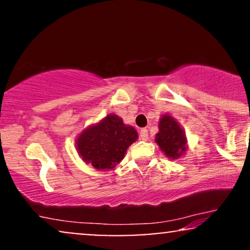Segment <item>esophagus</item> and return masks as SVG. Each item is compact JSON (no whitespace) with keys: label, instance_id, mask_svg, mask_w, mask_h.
I'll return each mask as SVG.
<instances>
[{"label":"esophagus","instance_id":"1","mask_svg":"<svg viewBox=\"0 0 250 250\" xmlns=\"http://www.w3.org/2000/svg\"><path fill=\"white\" fill-rule=\"evenodd\" d=\"M140 139H141L142 141H147L148 140V130L146 128L140 130Z\"/></svg>","mask_w":250,"mask_h":250}]
</instances>
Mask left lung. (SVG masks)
I'll return each mask as SVG.
<instances>
[{
  "instance_id": "8db88e82",
  "label": "left lung",
  "mask_w": 250,
  "mask_h": 250,
  "mask_svg": "<svg viewBox=\"0 0 250 250\" xmlns=\"http://www.w3.org/2000/svg\"><path fill=\"white\" fill-rule=\"evenodd\" d=\"M155 142L168 159L177 160L187 151V136L180 123L165 114L159 121V133L155 136Z\"/></svg>"
}]
</instances>
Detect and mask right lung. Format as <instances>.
Listing matches in <instances>:
<instances>
[{"instance_id": "add662e5", "label": "right lung", "mask_w": 250, "mask_h": 250, "mask_svg": "<svg viewBox=\"0 0 250 250\" xmlns=\"http://www.w3.org/2000/svg\"><path fill=\"white\" fill-rule=\"evenodd\" d=\"M137 137L139 134L134 127L125 125L115 114H109L100 122L83 129L75 146L85 165L97 170H110L122 161L129 146Z\"/></svg>"}]
</instances>
